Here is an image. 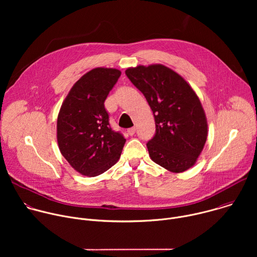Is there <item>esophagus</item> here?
<instances>
[{"label": "esophagus", "instance_id": "34e87169", "mask_svg": "<svg viewBox=\"0 0 257 257\" xmlns=\"http://www.w3.org/2000/svg\"><path fill=\"white\" fill-rule=\"evenodd\" d=\"M135 131H136V128L135 127H132V128H129L128 130H127V132H128V134L129 135H134L135 134Z\"/></svg>", "mask_w": 257, "mask_h": 257}]
</instances>
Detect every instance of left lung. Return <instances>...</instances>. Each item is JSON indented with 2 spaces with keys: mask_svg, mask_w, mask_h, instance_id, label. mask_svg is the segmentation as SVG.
Segmentation results:
<instances>
[{
  "mask_svg": "<svg viewBox=\"0 0 257 257\" xmlns=\"http://www.w3.org/2000/svg\"><path fill=\"white\" fill-rule=\"evenodd\" d=\"M125 73L143 93L155 116L156 134L146 143L151 159L173 173L190 169L207 138V120L193 88L162 64L139 65Z\"/></svg>",
  "mask_w": 257,
  "mask_h": 257,
  "instance_id": "8db88e82",
  "label": "left lung"
}]
</instances>
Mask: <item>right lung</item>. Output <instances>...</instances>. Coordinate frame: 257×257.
<instances>
[{
	"label": "right lung",
	"instance_id": "add662e5",
	"mask_svg": "<svg viewBox=\"0 0 257 257\" xmlns=\"http://www.w3.org/2000/svg\"><path fill=\"white\" fill-rule=\"evenodd\" d=\"M121 71L94 68L75 82L64 99L57 121L62 156L83 176L95 177L120 159L126 139L108 123L104 100Z\"/></svg>",
	"mask_w": 257,
	"mask_h": 257
}]
</instances>
